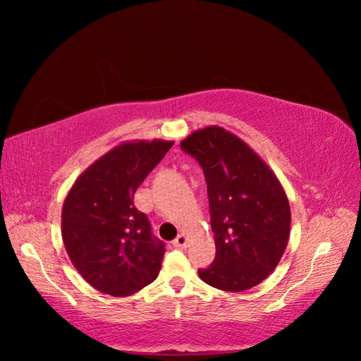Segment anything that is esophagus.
I'll return each mask as SVG.
<instances>
[{
  "label": "esophagus",
  "instance_id": "34e87169",
  "mask_svg": "<svg viewBox=\"0 0 361 361\" xmlns=\"http://www.w3.org/2000/svg\"><path fill=\"white\" fill-rule=\"evenodd\" d=\"M173 245H175L176 248H185V247L188 245V237H186L185 234H180V235L176 237V239L173 240Z\"/></svg>",
  "mask_w": 361,
  "mask_h": 361
}]
</instances>
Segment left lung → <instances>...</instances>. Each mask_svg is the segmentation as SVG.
Listing matches in <instances>:
<instances>
[{"mask_svg":"<svg viewBox=\"0 0 361 361\" xmlns=\"http://www.w3.org/2000/svg\"><path fill=\"white\" fill-rule=\"evenodd\" d=\"M181 149L204 170L216 256L199 277L213 288L245 291L279 264L290 239L291 212L264 161L218 126L185 138Z\"/></svg>","mask_w":361,"mask_h":361,"instance_id":"left-lung-1","label":"left lung"}]
</instances>
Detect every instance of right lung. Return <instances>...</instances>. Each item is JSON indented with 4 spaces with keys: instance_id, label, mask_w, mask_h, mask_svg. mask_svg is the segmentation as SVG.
I'll list each match as a JSON object with an SVG mask.
<instances>
[{
    "instance_id": "right-lung-1",
    "label": "right lung",
    "mask_w": 361,
    "mask_h": 361,
    "mask_svg": "<svg viewBox=\"0 0 361 361\" xmlns=\"http://www.w3.org/2000/svg\"><path fill=\"white\" fill-rule=\"evenodd\" d=\"M172 142L122 143L75 181L62 209V239L73 266L95 290L129 296L154 282L166 243L152 235L133 195Z\"/></svg>"
}]
</instances>
